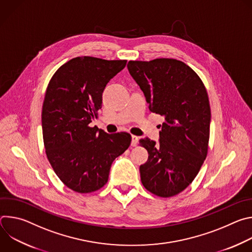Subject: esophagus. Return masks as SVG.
<instances>
[{"label":"esophagus","instance_id":"obj_1","mask_svg":"<svg viewBox=\"0 0 252 252\" xmlns=\"http://www.w3.org/2000/svg\"><path fill=\"white\" fill-rule=\"evenodd\" d=\"M138 141V137L136 135H132L131 136V147H136Z\"/></svg>","mask_w":252,"mask_h":252}]
</instances>
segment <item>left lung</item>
<instances>
[{
	"instance_id": "obj_1",
	"label": "left lung",
	"mask_w": 252,
	"mask_h": 252,
	"mask_svg": "<svg viewBox=\"0 0 252 252\" xmlns=\"http://www.w3.org/2000/svg\"><path fill=\"white\" fill-rule=\"evenodd\" d=\"M127 68L150 111L164 118L158 145L139 140L149 153L139 166L141 184L158 196H174L192 183L207 156L211 114L206 89L190 66L175 59L129 61Z\"/></svg>"
}]
</instances>
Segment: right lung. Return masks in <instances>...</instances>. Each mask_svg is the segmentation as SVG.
<instances>
[{"instance_id":"add662e5","label":"right lung","mask_w":252,"mask_h":252,"mask_svg":"<svg viewBox=\"0 0 252 252\" xmlns=\"http://www.w3.org/2000/svg\"><path fill=\"white\" fill-rule=\"evenodd\" d=\"M126 60H69L52 77L42 110L47 158L62 183L79 193L100 189L113 161L129 147L127 132L106 133L90 123L101 109L102 92Z\"/></svg>"}]
</instances>
